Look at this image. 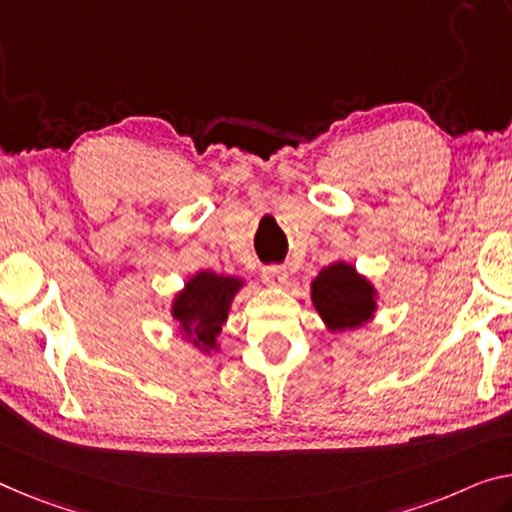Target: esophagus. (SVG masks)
Here are the masks:
<instances>
[{
	"mask_svg": "<svg viewBox=\"0 0 512 512\" xmlns=\"http://www.w3.org/2000/svg\"><path fill=\"white\" fill-rule=\"evenodd\" d=\"M263 281L267 283V286H274V288L286 286V283H288V272H286V267H281V265L265 267V270H263Z\"/></svg>",
	"mask_w": 512,
	"mask_h": 512,
	"instance_id": "1",
	"label": "esophagus"
}]
</instances>
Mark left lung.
Returning <instances> with one entry per match:
<instances>
[{
  "mask_svg": "<svg viewBox=\"0 0 512 512\" xmlns=\"http://www.w3.org/2000/svg\"><path fill=\"white\" fill-rule=\"evenodd\" d=\"M377 300L375 283L348 261L329 263L311 281V304L332 334L368 325L377 313Z\"/></svg>",
  "mask_w": 512,
  "mask_h": 512,
  "instance_id": "left-lung-1",
  "label": "left lung"
}]
</instances>
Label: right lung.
I'll list each match as a JSON object with an SVG mask.
<instances>
[{
	"instance_id": "add662e5",
	"label": "right lung",
	"mask_w": 512,
	"mask_h": 512,
	"mask_svg": "<svg viewBox=\"0 0 512 512\" xmlns=\"http://www.w3.org/2000/svg\"><path fill=\"white\" fill-rule=\"evenodd\" d=\"M247 283L231 274H217L212 270H199L185 281L171 300V318L176 320L178 334L201 352L212 355L219 352V334L229 320L235 295Z\"/></svg>"
}]
</instances>
